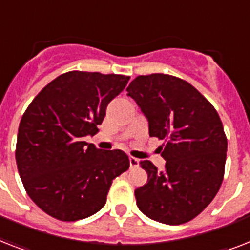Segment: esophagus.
Masks as SVG:
<instances>
[{"mask_svg": "<svg viewBox=\"0 0 250 250\" xmlns=\"http://www.w3.org/2000/svg\"><path fill=\"white\" fill-rule=\"evenodd\" d=\"M129 166L131 167H137L139 166V160H137V158H135V157H132V156H129Z\"/></svg>", "mask_w": 250, "mask_h": 250, "instance_id": "1", "label": "esophagus"}]
</instances>
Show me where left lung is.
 Listing matches in <instances>:
<instances>
[{"instance_id":"8db88e82","label":"left lung","mask_w":250,"mask_h":250,"mask_svg":"<svg viewBox=\"0 0 250 250\" xmlns=\"http://www.w3.org/2000/svg\"><path fill=\"white\" fill-rule=\"evenodd\" d=\"M127 92L148 119L149 136L166 141L164 171L140 162L148 182L135 190L137 208L165 225L192 221L223 182L227 137L217 110L188 82L165 74L137 76Z\"/></svg>"}]
</instances>
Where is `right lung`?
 <instances>
[{
    "mask_svg": "<svg viewBox=\"0 0 250 250\" xmlns=\"http://www.w3.org/2000/svg\"><path fill=\"white\" fill-rule=\"evenodd\" d=\"M129 76L70 71L44 86L21 117L15 160L35 204L58 221L93 215L111 183L128 170L125 152L101 150L84 137L98 132L106 107Z\"/></svg>",
    "mask_w": 250,
    "mask_h": 250,
    "instance_id": "obj_1",
    "label": "right lung"
}]
</instances>
